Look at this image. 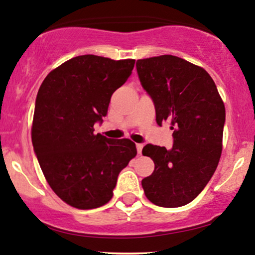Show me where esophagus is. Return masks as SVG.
<instances>
[{
    "label": "esophagus",
    "mask_w": 255,
    "mask_h": 255,
    "mask_svg": "<svg viewBox=\"0 0 255 255\" xmlns=\"http://www.w3.org/2000/svg\"><path fill=\"white\" fill-rule=\"evenodd\" d=\"M142 147H144V145H142V144H136V151H137V154H141Z\"/></svg>",
    "instance_id": "34e87169"
}]
</instances>
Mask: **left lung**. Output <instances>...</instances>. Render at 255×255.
<instances>
[{"mask_svg": "<svg viewBox=\"0 0 255 255\" xmlns=\"http://www.w3.org/2000/svg\"><path fill=\"white\" fill-rule=\"evenodd\" d=\"M142 89L150 96L159 126L174 130L171 150L147 144L142 154L154 170L141 181L145 195L162 207H180L200 194L222 153L225 108L215 81L201 67L162 55L136 61Z\"/></svg>", "mask_w": 255, "mask_h": 255, "instance_id": "obj_1", "label": "left lung"}]
</instances>
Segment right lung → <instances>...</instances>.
Returning a JSON list of instances; mask_svg holds the SVG:
<instances>
[{
    "label": "right lung",
    "instance_id": "1",
    "mask_svg": "<svg viewBox=\"0 0 255 255\" xmlns=\"http://www.w3.org/2000/svg\"><path fill=\"white\" fill-rule=\"evenodd\" d=\"M134 63L81 55L49 73L40 85L32 125L33 150L49 186L73 207L90 210L107 204L120 171L136 156L129 139L93 133Z\"/></svg>",
    "mask_w": 255,
    "mask_h": 255
}]
</instances>
